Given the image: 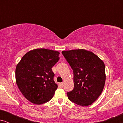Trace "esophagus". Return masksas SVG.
Segmentation results:
<instances>
[{"mask_svg":"<svg viewBox=\"0 0 123 123\" xmlns=\"http://www.w3.org/2000/svg\"><path fill=\"white\" fill-rule=\"evenodd\" d=\"M60 84V86H61V87H63V85H64V83H61Z\"/></svg>","mask_w":123,"mask_h":123,"instance_id":"esophagus-1","label":"esophagus"}]
</instances>
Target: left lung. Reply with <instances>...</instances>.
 I'll use <instances>...</instances> for the list:
<instances>
[{"label": "left lung", "mask_w": 123, "mask_h": 123, "mask_svg": "<svg viewBox=\"0 0 123 123\" xmlns=\"http://www.w3.org/2000/svg\"><path fill=\"white\" fill-rule=\"evenodd\" d=\"M73 72L74 88L67 92L70 101L83 106L92 104L105 85V64L95 54L83 49L62 52Z\"/></svg>", "instance_id": "1"}]
</instances>
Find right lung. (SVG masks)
Listing matches in <instances>:
<instances>
[{
	"label": "right lung",
	"mask_w": 123,
	"mask_h": 123,
	"mask_svg": "<svg viewBox=\"0 0 123 123\" xmlns=\"http://www.w3.org/2000/svg\"><path fill=\"white\" fill-rule=\"evenodd\" d=\"M60 53L37 49L26 53L15 69L16 83L29 101L40 105L50 101L58 88L52 68L60 60Z\"/></svg>",
	"instance_id": "right-lung-1"
}]
</instances>
